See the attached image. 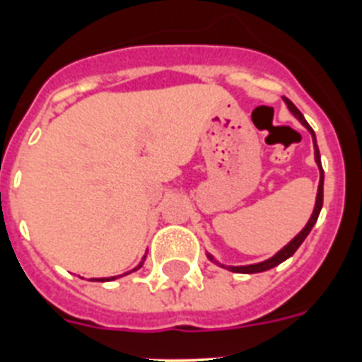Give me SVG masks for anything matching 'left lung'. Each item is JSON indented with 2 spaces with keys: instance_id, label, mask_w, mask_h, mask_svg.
Masks as SVG:
<instances>
[{
  "instance_id": "1",
  "label": "left lung",
  "mask_w": 362,
  "mask_h": 362,
  "mask_svg": "<svg viewBox=\"0 0 362 362\" xmlns=\"http://www.w3.org/2000/svg\"><path fill=\"white\" fill-rule=\"evenodd\" d=\"M284 101H286L287 108H289L291 113H293V115L296 117V119H298L299 122H301L303 126H305L306 129L310 131V134H312V138H313V148H315V163H317V166H319V170H320V180H319V189H317V202H315V208H313L312 217H310L308 224H306L305 228H303V231L299 233V235L296 236V238L291 240V242L287 243V245L284 247L282 250L276 252V254L273 255V257L266 259V261L257 262V264H249V266H224V264H218V262L215 261V259L211 257L210 254H208V259H210V261L217 262L218 266H222V268L229 269V272H235V273H261V272H266V269L275 268V266H279L280 262H284V261H286V259H289L291 255H293L294 252L299 249V245H301V243L305 242V238H306V236H308V233L312 231V228H313V226H315L317 218H319L320 208H322V199H324V170H322V164H320V154H319V147H317L315 133H313V129H312V127H310V124L306 122V120H305V117H303V113L299 112L298 108L294 107L293 101L287 100V98H284Z\"/></svg>"
}]
</instances>
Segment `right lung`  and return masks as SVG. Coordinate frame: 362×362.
Wrapping results in <instances>:
<instances>
[{
    "mask_svg": "<svg viewBox=\"0 0 362 362\" xmlns=\"http://www.w3.org/2000/svg\"><path fill=\"white\" fill-rule=\"evenodd\" d=\"M141 264H144V262H140V264H138V268H141ZM138 268H134V269H138ZM134 269H133V272H134ZM119 276H122V275H119ZM100 280H101V282H105V280H115V276H110V279H100Z\"/></svg>",
    "mask_w": 362,
    "mask_h": 362,
    "instance_id": "right-lung-1",
    "label": "right lung"
}]
</instances>
